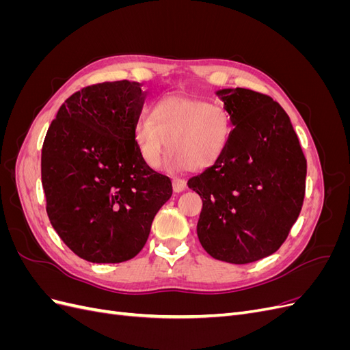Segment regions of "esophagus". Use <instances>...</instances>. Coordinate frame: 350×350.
<instances>
[{
	"label": "esophagus",
	"mask_w": 350,
	"mask_h": 350,
	"mask_svg": "<svg viewBox=\"0 0 350 350\" xmlns=\"http://www.w3.org/2000/svg\"><path fill=\"white\" fill-rule=\"evenodd\" d=\"M172 185H174L175 193H183L184 189L187 188V181H185V179H181V178H175L172 181Z\"/></svg>",
	"instance_id": "34e87169"
}]
</instances>
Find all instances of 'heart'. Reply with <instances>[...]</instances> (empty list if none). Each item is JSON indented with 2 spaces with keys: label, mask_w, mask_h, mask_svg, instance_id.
<instances>
[{
  "label": "heart",
  "mask_w": 350,
  "mask_h": 350,
  "mask_svg": "<svg viewBox=\"0 0 350 350\" xmlns=\"http://www.w3.org/2000/svg\"><path fill=\"white\" fill-rule=\"evenodd\" d=\"M230 137V116L203 99L171 94L154 102L149 121L135 125L134 142L143 161L157 167L167 149L178 169H207L224 156Z\"/></svg>",
  "instance_id": "obj_1"
}]
</instances>
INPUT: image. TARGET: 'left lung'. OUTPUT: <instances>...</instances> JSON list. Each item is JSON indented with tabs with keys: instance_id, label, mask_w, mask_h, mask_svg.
Here are the masks:
<instances>
[{
	"instance_id": "obj_1",
	"label": "left lung",
	"mask_w": 350,
	"mask_h": 350,
	"mask_svg": "<svg viewBox=\"0 0 350 350\" xmlns=\"http://www.w3.org/2000/svg\"><path fill=\"white\" fill-rule=\"evenodd\" d=\"M216 94L234 130L219 162L188 181L203 200L197 235L213 258L248 264L288 238L304 203L306 161L278 102L241 88Z\"/></svg>"
}]
</instances>
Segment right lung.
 <instances>
[{
    "label": "right lung",
    "instance_id": "obj_1",
    "mask_svg": "<svg viewBox=\"0 0 350 350\" xmlns=\"http://www.w3.org/2000/svg\"><path fill=\"white\" fill-rule=\"evenodd\" d=\"M137 81L84 88L61 105L42 147L46 213L66 245L90 262L142 251L172 183L147 165L134 130L146 92Z\"/></svg>",
    "mask_w": 350,
    "mask_h": 350
}]
</instances>
